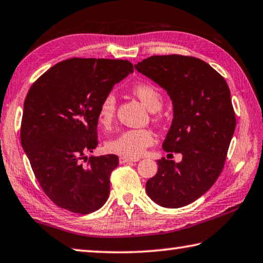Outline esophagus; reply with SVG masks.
<instances>
[{"mask_svg":"<svg viewBox=\"0 0 263 263\" xmlns=\"http://www.w3.org/2000/svg\"><path fill=\"white\" fill-rule=\"evenodd\" d=\"M120 163L121 164H124V163H130V162H137L139 158H129V157H120Z\"/></svg>","mask_w":263,"mask_h":263,"instance_id":"obj_1","label":"esophagus"}]
</instances>
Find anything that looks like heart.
I'll return each instance as SVG.
<instances>
[{"label":"heart","mask_w":263,"mask_h":263,"mask_svg":"<svg viewBox=\"0 0 263 263\" xmlns=\"http://www.w3.org/2000/svg\"><path fill=\"white\" fill-rule=\"evenodd\" d=\"M132 92L139 100L155 113L163 106V97L156 86L147 83L136 84L132 88ZM116 110V98L113 93L106 94L99 105L98 120L102 126L108 127L113 122ZM155 143V135L150 129L137 128L128 129L114 139L107 141L106 148L108 152L122 157L137 158L144 154L148 147Z\"/></svg>","instance_id":"1"}]
</instances>
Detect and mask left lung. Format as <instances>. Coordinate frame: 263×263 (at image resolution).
Masks as SVG:
<instances>
[{
  "instance_id": "left-lung-1",
  "label": "left lung",
  "mask_w": 263,
  "mask_h": 263,
  "mask_svg": "<svg viewBox=\"0 0 263 263\" xmlns=\"http://www.w3.org/2000/svg\"><path fill=\"white\" fill-rule=\"evenodd\" d=\"M135 68L170 97L174 119L162 147L183 155L179 163L158 160L145 191L163 208L186 206L209 191L225 164L235 129L229 85L204 60L187 55H153Z\"/></svg>"
}]
</instances>
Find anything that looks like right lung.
Listing matches in <instances>:
<instances>
[{
    "label": "right lung",
    "instance_id": "right-lung-1",
    "mask_svg": "<svg viewBox=\"0 0 263 263\" xmlns=\"http://www.w3.org/2000/svg\"><path fill=\"white\" fill-rule=\"evenodd\" d=\"M134 72L121 59L72 58L38 78L24 101L21 143L43 191L59 208L88 214L109 197L116 155L89 157L98 145V109L114 85Z\"/></svg>",
    "mask_w": 263,
    "mask_h": 263
}]
</instances>
